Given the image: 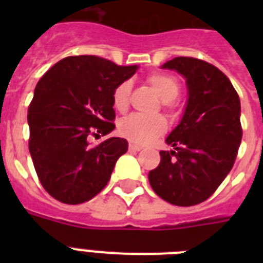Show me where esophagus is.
<instances>
[{
  "instance_id": "34e87169",
  "label": "esophagus",
  "mask_w": 263,
  "mask_h": 263,
  "mask_svg": "<svg viewBox=\"0 0 263 263\" xmlns=\"http://www.w3.org/2000/svg\"><path fill=\"white\" fill-rule=\"evenodd\" d=\"M128 147H129V150H132V152H139V150H142V146H140V144H138V143H129V146H128Z\"/></svg>"
}]
</instances>
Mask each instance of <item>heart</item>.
<instances>
[{"label":"heart","mask_w":263,"mask_h":263,"mask_svg":"<svg viewBox=\"0 0 263 263\" xmlns=\"http://www.w3.org/2000/svg\"><path fill=\"white\" fill-rule=\"evenodd\" d=\"M148 84L164 102H171L179 95V83L173 76L156 72L147 78ZM131 82L124 80L113 91V106L124 111L129 103ZM166 129V121L161 116L132 115L120 121L119 131L127 139L135 143H148L157 136L162 135Z\"/></svg>","instance_id":"1"}]
</instances>
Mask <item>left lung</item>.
I'll list each match as a JSON object with an SVG mask.
<instances>
[{
    "mask_svg": "<svg viewBox=\"0 0 263 263\" xmlns=\"http://www.w3.org/2000/svg\"><path fill=\"white\" fill-rule=\"evenodd\" d=\"M162 69L187 84L183 117L165 139L171 152L148 172L157 195L176 206H194L213 195L232 169L241 142L240 99L231 80L212 64L176 57Z\"/></svg>",
    "mask_w": 263,
    "mask_h": 263,
    "instance_id": "1",
    "label": "left lung"
}]
</instances>
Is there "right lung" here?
<instances>
[{
  "instance_id": "obj_1",
  "label": "right lung",
  "mask_w": 263,
  "mask_h": 263,
  "mask_svg": "<svg viewBox=\"0 0 263 263\" xmlns=\"http://www.w3.org/2000/svg\"><path fill=\"white\" fill-rule=\"evenodd\" d=\"M138 68L73 55L41 78L27 116L28 147L39 181L54 199L83 203L105 188L128 142L109 138L91 146L88 139L115 129L113 91Z\"/></svg>"
}]
</instances>
